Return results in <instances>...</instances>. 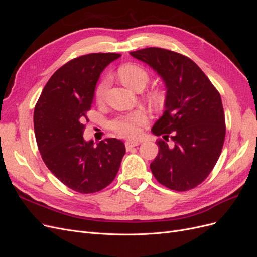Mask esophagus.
Returning a JSON list of instances; mask_svg holds the SVG:
<instances>
[{
  "instance_id": "obj_1",
  "label": "esophagus",
  "mask_w": 257,
  "mask_h": 257,
  "mask_svg": "<svg viewBox=\"0 0 257 257\" xmlns=\"http://www.w3.org/2000/svg\"><path fill=\"white\" fill-rule=\"evenodd\" d=\"M139 143L138 141H126L125 142V148H126V150H130L131 148H133V147H136V146H138Z\"/></svg>"
}]
</instances>
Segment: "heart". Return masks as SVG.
I'll list each match as a JSON object with an SVG mask.
<instances>
[{"label": "heart", "instance_id": "obj_1", "mask_svg": "<svg viewBox=\"0 0 257 257\" xmlns=\"http://www.w3.org/2000/svg\"><path fill=\"white\" fill-rule=\"evenodd\" d=\"M119 77L124 84L133 90H143L148 81H149V74L143 66L137 64H126L120 67ZM109 87V78H105L99 82L95 91V98L98 103H102L106 93ZM154 99H159L158 94H153ZM147 116L143 111H135L132 113H127L119 116L111 122V127L116 133L126 136L134 137L139 134L141 126L145 124Z\"/></svg>", "mask_w": 257, "mask_h": 257}]
</instances>
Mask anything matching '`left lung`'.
I'll use <instances>...</instances> for the list:
<instances>
[{"instance_id":"left-lung-1","label":"left lung","mask_w":257,"mask_h":257,"mask_svg":"<svg viewBox=\"0 0 257 257\" xmlns=\"http://www.w3.org/2000/svg\"><path fill=\"white\" fill-rule=\"evenodd\" d=\"M164 81V112L151 132L163 136L150 164L157 180L175 191H188L211 173L223 148L225 116L220 93L196 63L180 53L151 47L132 51ZM173 145L168 146V138Z\"/></svg>"}]
</instances>
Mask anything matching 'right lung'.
Masks as SVG:
<instances>
[{"label":"right lung","mask_w":257,"mask_h":257,"mask_svg":"<svg viewBox=\"0 0 257 257\" xmlns=\"http://www.w3.org/2000/svg\"><path fill=\"white\" fill-rule=\"evenodd\" d=\"M119 53H89L67 62L46 83L34 109L38 150L50 172L69 189L88 194L109 185L125 154L120 139L84 141V121L102 72Z\"/></svg>","instance_id":"obj_1"}]
</instances>
